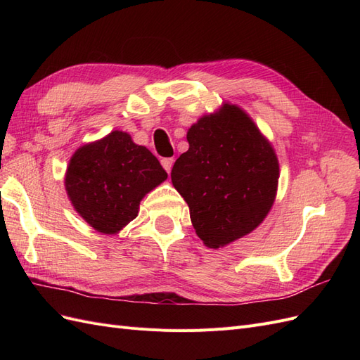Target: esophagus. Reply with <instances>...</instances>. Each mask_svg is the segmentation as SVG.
<instances>
[{"instance_id":"1","label":"esophagus","mask_w":360,"mask_h":360,"mask_svg":"<svg viewBox=\"0 0 360 360\" xmlns=\"http://www.w3.org/2000/svg\"><path fill=\"white\" fill-rule=\"evenodd\" d=\"M160 162H162V167L167 169V172H171V168H172L174 159H172V158H165V159H162Z\"/></svg>"}]
</instances>
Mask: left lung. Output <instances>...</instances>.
Returning a JSON list of instances; mask_svg holds the SVG:
<instances>
[{"label": "left lung", "instance_id": "8db88e82", "mask_svg": "<svg viewBox=\"0 0 360 360\" xmlns=\"http://www.w3.org/2000/svg\"><path fill=\"white\" fill-rule=\"evenodd\" d=\"M188 143L171 180L204 245L216 249L255 230L275 201L279 163L252 120L225 103L189 129Z\"/></svg>", "mask_w": 360, "mask_h": 360}]
</instances>
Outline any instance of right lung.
<instances>
[{"label": "right lung", "instance_id": "right-lung-1", "mask_svg": "<svg viewBox=\"0 0 360 360\" xmlns=\"http://www.w3.org/2000/svg\"><path fill=\"white\" fill-rule=\"evenodd\" d=\"M156 156L114 130L76 150L66 172L69 198L94 230L114 234L138 216L144 195L167 180Z\"/></svg>", "mask_w": 360, "mask_h": 360}]
</instances>
